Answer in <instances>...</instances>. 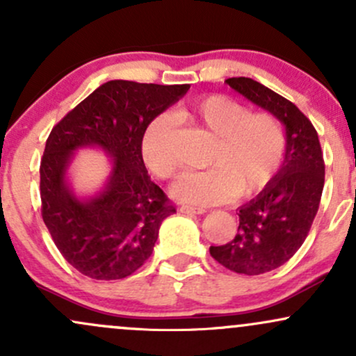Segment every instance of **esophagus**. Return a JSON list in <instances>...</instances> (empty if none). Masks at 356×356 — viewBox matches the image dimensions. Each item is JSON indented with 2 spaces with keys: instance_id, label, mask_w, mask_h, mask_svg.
I'll return each instance as SVG.
<instances>
[{
  "instance_id": "esophagus-1",
  "label": "esophagus",
  "mask_w": 356,
  "mask_h": 356,
  "mask_svg": "<svg viewBox=\"0 0 356 356\" xmlns=\"http://www.w3.org/2000/svg\"><path fill=\"white\" fill-rule=\"evenodd\" d=\"M179 212H182V214H187V216H195V214H204V209H197V207H191V206H181L179 207Z\"/></svg>"
}]
</instances>
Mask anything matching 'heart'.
Wrapping results in <instances>:
<instances>
[{
  "label": "heart",
  "instance_id": "obj_1",
  "mask_svg": "<svg viewBox=\"0 0 356 356\" xmlns=\"http://www.w3.org/2000/svg\"><path fill=\"white\" fill-rule=\"evenodd\" d=\"M179 120L206 129L216 137L207 159L209 169L187 172L170 186V195L194 206H212L246 199L268 186L280 169L286 137L271 113H251L246 105L226 95H207L175 112ZM175 127L170 115H159L144 134L142 154L147 169L159 179L177 170Z\"/></svg>",
  "mask_w": 356,
  "mask_h": 356
}]
</instances>
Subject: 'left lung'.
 I'll return each instance as SVG.
<instances>
[{
    "label": "left lung",
    "mask_w": 356,
    "mask_h": 356,
    "mask_svg": "<svg viewBox=\"0 0 356 356\" xmlns=\"http://www.w3.org/2000/svg\"><path fill=\"white\" fill-rule=\"evenodd\" d=\"M226 83L284 127L283 164L254 199L238 207L234 239L209 248L224 268L256 276L280 268L305 243L321 201L325 162L316 130L295 104L246 76H232Z\"/></svg>",
    "instance_id": "8db88e82"
}]
</instances>
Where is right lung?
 <instances>
[{"label":"right lung","mask_w":356,"mask_h":356,"mask_svg":"<svg viewBox=\"0 0 356 356\" xmlns=\"http://www.w3.org/2000/svg\"><path fill=\"white\" fill-rule=\"evenodd\" d=\"M189 85L110 80L53 127L40 165L42 216L65 259L92 280H122L152 254L159 229L175 207L150 181L142 140L150 122ZM81 148L111 159L104 186L88 196L72 191L70 165Z\"/></svg>","instance_id":"1"}]
</instances>
